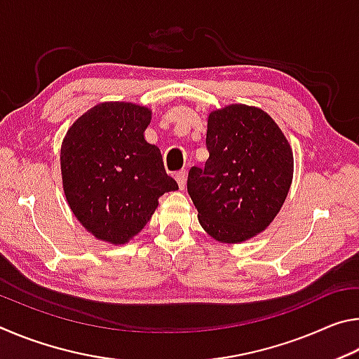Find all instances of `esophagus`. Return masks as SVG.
Returning a JSON list of instances; mask_svg holds the SVG:
<instances>
[{
	"mask_svg": "<svg viewBox=\"0 0 359 359\" xmlns=\"http://www.w3.org/2000/svg\"><path fill=\"white\" fill-rule=\"evenodd\" d=\"M187 171H179L177 174H175V180H177L179 184V188L180 190H185V185H187Z\"/></svg>",
	"mask_w": 359,
	"mask_h": 359,
	"instance_id": "1",
	"label": "esophagus"
}]
</instances>
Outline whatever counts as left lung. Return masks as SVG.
<instances>
[{"mask_svg":"<svg viewBox=\"0 0 359 359\" xmlns=\"http://www.w3.org/2000/svg\"><path fill=\"white\" fill-rule=\"evenodd\" d=\"M205 145L208 161L187 180L199 223L218 242H244L269 226L285 203L293 151L269 115L245 104L210 112Z\"/></svg>","mask_w":359,"mask_h":359,"instance_id":"obj_1","label":"left lung"}]
</instances>
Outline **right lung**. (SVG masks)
I'll return each instance as SVG.
<instances>
[{
	"label": "right lung",
	"mask_w": 359,
	"mask_h": 359,
	"mask_svg": "<svg viewBox=\"0 0 359 359\" xmlns=\"http://www.w3.org/2000/svg\"><path fill=\"white\" fill-rule=\"evenodd\" d=\"M151 112L131 102H102L66 133L62 175L66 199L95 238L125 244L154 215L158 198L179 190L156 145L144 139Z\"/></svg>",
	"instance_id": "1"
}]
</instances>
